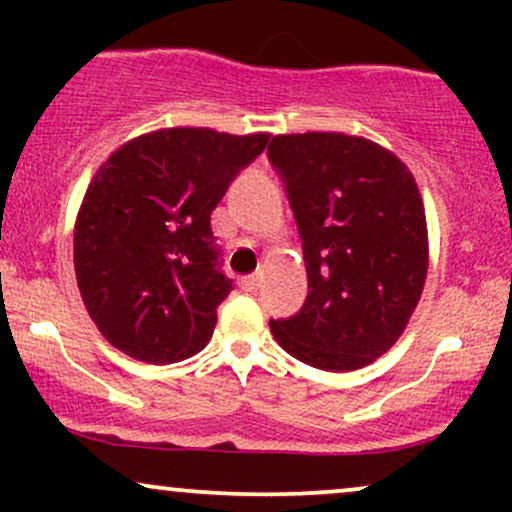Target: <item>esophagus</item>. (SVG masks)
<instances>
[{
  "mask_svg": "<svg viewBox=\"0 0 512 512\" xmlns=\"http://www.w3.org/2000/svg\"><path fill=\"white\" fill-rule=\"evenodd\" d=\"M240 289H243V291H257V289H260V279H257L255 274L245 276V279H240Z\"/></svg>",
  "mask_w": 512,
  "mask_h": 512,
  "instance_id": "obj_1",
  "label": "esophagus"
}]
</instances>
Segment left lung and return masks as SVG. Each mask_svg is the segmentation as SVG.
<instances>
[{
    "mask_svg": "<svg viewBox=\"0 0 512 512\" xmlns=\"http://www.w3.org/2000/svg\"><path fill=\"white\" fill-rule=\"evenodd\" d=\"M279 170L303 240L308 298L272 320L286 354L332 373L390 351L416 310L428 272L424 199L385 146L342 132L276 134Z\"/></svg>",
    "mask_w": 512,
    "mask_h": 512,
    "instance_id": "obj_1",
    "label": "left lung"
}]
</instances>
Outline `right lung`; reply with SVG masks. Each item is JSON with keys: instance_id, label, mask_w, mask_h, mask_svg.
<instances>
[{"instance_id": "obj_1", "label": "right lung", "mask_w": 512, "mask_h": 512, "mask_svg": "<svg viewBox=\"0 0 512 512\" xmlns=\"http://www.w3.org/2000/svg\"><path fill=\"white\" fill-rule=\"evenodd\" d=\"M267 142V132L166 127L96 170L74 223V272L88 315L122 354L163 366L209 344L231 293L211 211Z\"/></svg>"}]
</instances>
